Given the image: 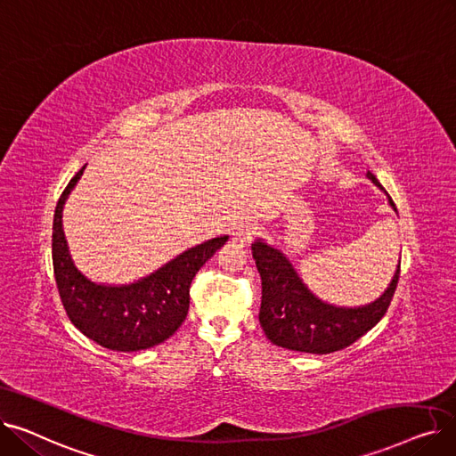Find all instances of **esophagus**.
I'll use <instances>...</instances> for the list:
<instances>
[{"mask_svg": "<svg viewBox=\"0 0 456 456\" xmlns=\"http://www.w3.org/2000/svg\"><path fill=\"white\" fill-rule=\"evenodd\" d=\"M255 232H256V227L253 224H240L231 231V238H232V242L246 246V244L251 242V238H253Z\"/></svg>", "mask_w": 456, "mask_h": 456, "instance_id": "1", "label": "esophagus"}]
</instances>
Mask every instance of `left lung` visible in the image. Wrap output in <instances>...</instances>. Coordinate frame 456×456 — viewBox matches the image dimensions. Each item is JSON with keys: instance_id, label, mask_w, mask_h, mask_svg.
<instances>
[{"instance_id": "1", "label": "left lung", "mask_w": 456, "mask_h": 456, "mask_svg": "<svg viewBox=\"0 0 456 456\" xmlns=\"http://www.w3.org/2000/svg\"><path fill=\"white\" fill-rule=\"evenodd\" d=\"M368 179L388 198V205L397 212L388 191L380 186L371 172ZM256 270L262 279V301L258 322L268 340L279 347L301 353L327 354L340 351L373 329L387 314L399 281L395 273L375 301L361 306H340L320 299L303 282L290 258L270 246L265 238L251 244Z\"/></svg>"}]
</instances>
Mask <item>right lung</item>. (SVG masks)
Returning a JSON list of instances; mask_svg holds the SVG:
<instances>
[{
  "instance_id": "1",
  "label": "right lung",
  "mask_w": 456,
  "mask_h": 456,
  "mask_svg": "<svg viewBox=\"0 0 456 456\" xmlns=\"http://www.w3.org/2000/svg\"><path fill=\"white\" fill-rule=\"evenodd\" d=\"M85 167L64 188L53 216V270L66 314L86 338L107 349L131 353L155 347L184 322L191 279L229 236H216L190 248L133 282H95L76 266L62 227L64 203Z\"/></svg>"
}]
</instances>
